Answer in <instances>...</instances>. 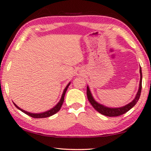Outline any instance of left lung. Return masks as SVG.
I'll use <instances>...</instances> for the list:
<instances>
[{
    "label": "left lung",
    "mask_w": 151,
    "mask_h": 151,
    "mask_svg": "<svg viewBox=\"0 0 151 151\" xmlns=\"http://www.w3.org/2000/svg\"><path fill=\"white\" fill-rule=\"evenodd\" d=\"M139 73H140V80H139V89L138 91L136 94L135 99L133 100L132 102H130L129 104H128L126 106L123 107H121V108H108V107L104 106V105H101L97 103V101L94 99V98L92 96V94L91 93L90 89H89L88 86H87V90H86V94H87V97L89 102L91 103L92 106L95 109L97 112L101 113V114L107 116H118L124 114V113L128 112L129 110H131L133 107H134L136 103L138 101L140 97L141 91H142V69L141 67L139 68Z\"/></svg>",
    "instance_id": "left-lung-1"
}]
</instances>
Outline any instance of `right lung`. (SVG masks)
Wrapping results in <instances>:
<instances>
[{"label": "right lung", "instance_id": "obj_1", "mask_svg": "<svg viewBox=\"0 0 151 151\" xmlns=\"http://www.w3.org/2000/svg\"><path fill=\"white\" fill-rule=\"evenodd\" d=\"M69 85H70V82L68 84H67V86H66V88L64 89V91H63V93L62 95V97H61V99L59 101V102L54 107V108H52V109H50V110L48 111H46V112H42V113H39V114H33V113H30V112H28L27 111L22 110V109L19 108L18 106H17L16 104H15L14 103V105L16 107L17 109H19V110H21L22 112L25 113L26 114H27L28 116H31L32 118H35V119H41V118H47V117H49L50 116H52L54 115V114H56V112H58V111L60 110V108L61 106H62V105L63 104V102H64V98H65V93H66V91L67 90V88H68V87Z\"/></svg>", "mask_w": 151, "mask_h": 151}]
</instances>
